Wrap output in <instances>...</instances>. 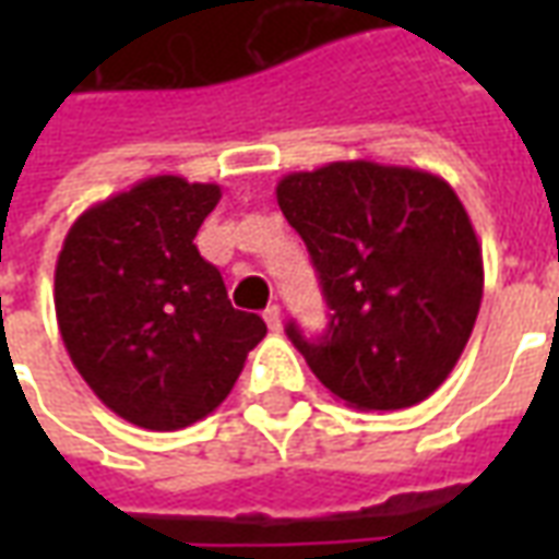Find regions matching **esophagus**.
Segmentation results:
<instances>
[{"label": "esophagus", "mask_w": 559, "mask_h": 559, "mask_svg": "<svg viewBox=\"0 0 559 559\" xmlns=\"http://www.w3.org/2000/svg\"><path fill=\"white\" fill-rule=\"evenodd\" d=\"M263 317H266V323L272 332H281V308L278 305H269L266 311H263Z\"/></svg>", "instance_id": "obj_1"}]
</instances>
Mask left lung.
<instances>
[{"instance_id": "8db88e82", "label": "left lung", "mask_w": 559, "mask_h": 559, "mask_svg": "<svg viewBox=\"0 0 559 559\" xmlns=\"http://www.w3.org/2000/svg\"><path fill=\"white\" fill-rule=\"evenodd\" d=\"M278 206L302 236L329 329L287 335L356 411H404L452 374L481 305V245L452 185L428 170L332 160L290 173Z\"/></svg>"}]
</instances>
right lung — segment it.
Returning a JSON list of instances; mask_svg holds the SVG:
<instances>
[{
	"instance_id": "add662e5",
	"label": "right lung",
	"mask_w": 559,
	"mask_h": 559,
	"mask_svg": "<svg viewBox=\"0 0 559 559\" xmlns=\"http://www.w3.org/2000/svg\"><path fill=\"white\" fill-rule=\"evenodd\" d=\"M218 200V185L152 176L86 209L56 260V320L71 362L104 407L146 431L209 416L266 335L197 251Z\"/></svg>"
}]
</instances>
